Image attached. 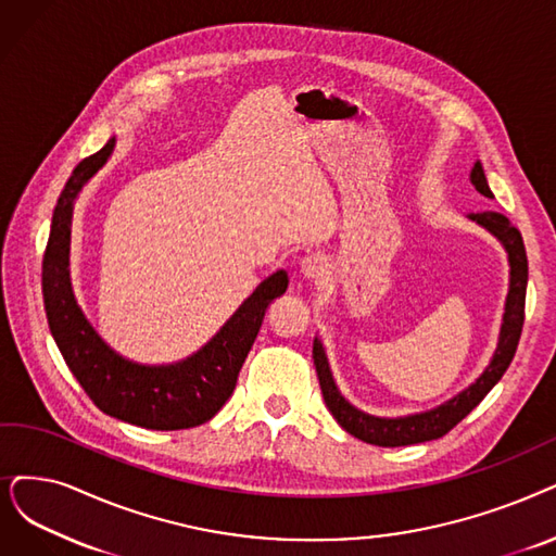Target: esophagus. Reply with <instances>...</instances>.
Masks as SVG:
<instances>
[{
  "mask_svg": "<svg viewBox=\"0 0 556 556\" xmlns=\"http://www.w3.org/2000/svg\"><path fill=\"white\" fill-rule=\"evenodd\" d=\"M301 271L309 280H319V278H324L328 274V264H326V260L321 255H307L301 262Z\"/></svg>",
  "mask_w": 556,
  "mask_h": 556,
  "instance_id": "obj_1",
  "label": "esophagus"
}]
</instances>
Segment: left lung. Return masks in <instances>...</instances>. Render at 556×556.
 I'll list each match as a JSON object with an SVG mask.
<instances>
[{
  "label": "left lung",
  "instance_id": "left-lung-1",
  "mask_svg": "<svg viewBox=\"0 0 556 556\" xmlns=\"http://www.w3.org/2000/svg\"><path fill=\"white\" fill-rule=\"evenodd\" d=\"M470 180L481 195L493 198V191L485 182V175L479 162L472 168ZM470 218L477 220V224L483 226L485 230H491L504 243V249L508 253V264H510V287L506 296V313H504V324L500 332V344L491 365H488V369L479 376L477 383H472L468 390L454 396L445 406L429 413L408 415L399 419L371 417L358 408H353L338 392L336 381H332L328 363H326L324 346L317 338L313 342V358H315L319 386H321V394L328 410L338 419V425L344 431H349L351 435H355L363 442H369V445L406 447V445H417V442L438 440L445 433H450L463 417H468L481 404V399L493 390V386L508 369L510 361H514L518 342H520L522 324H525V296H527V253H525L522 235L518 228L508 224V218L504 214H497V212L470 214Z\"/></svg>",
  "mask_w": 556,
  "mask_h": 556
}]
</instances>
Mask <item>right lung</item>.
<instances>
[{"label": "right lung", "mask_w": 556, "mask_h": 556, "mask_svg": "<svg viewBox=\"0 0 556 556\" xmlns=\"http://www.w3.org/2000/svg\"><path fill=\"white\" fill-rule=\"evenodd\" d=\"M111 150L114 139L77 164L54 207L52 230L42 255V299L50 330L65 365L102 413L152 431H180L205 425L230 399L266 307L285 294L290 280L285 271L266 278L214 340L182 363L146 367L121 358L84 319L68 276L73 201L106 162Z\"/></svg>", "instance_id": "1"}]
</instances>
